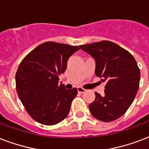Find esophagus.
Returning a JSON list of instances; mask_svg holds the SVG:
<instances>
[{
  "label": "esophagus",
  "instance_id": "34e87169",
  "mask_svg": "<svg viewBox=\"0 0 149 149\" xmlns=\"http://www.w3.org/2000/svg\"><path fill=\"white\" fill-rule=\"evenodd\" d=\"M77 91H78V92L80 93V94H82V93H84L86 91V90L84 88H83L81 87H77Z\"/></svg>",
  "mask_w": 149,
  "mask_h": 149
}]
</instances>
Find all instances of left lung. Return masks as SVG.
Segmentation results:
<instances>
[{
    "instance_id": "left-lung-1",
    "label": "left lung",
    "mask_w": 149,
    "mask_h": 149,
    "mask_svg": "<svg viewBox=\"0 0 149 149\" xmlns=\"http://www.w3.org/2000/svg\"><path fill=\"white\" fill-rule=\"evenodd\" d=\"M79 47L95 58V74L105 82V95L95 92L90 111L103 122L117 120L127 111L139 88L141 74L136 60L127 50L109 40Z\"/></svg>"
}]
</instances>
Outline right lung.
Wrapping results in <instances>:
<instances>
[{"instance_id": "1", "label": "right lung", "mask_w": 149, "mask_h": 149, "mask_svg": "<svg viewBox=\"0 0 149 149\" xmlns=\"http://www.w3.org/2000/svg\"><path fill=\"white\" fill-rule=\"evenodd\" d=\"M77 46L44 42L22 59L15 74L16 91L30 116L44 125H54L66 118L77 88L66 90L59 76Z\"/></svg>"}]
</instances>
